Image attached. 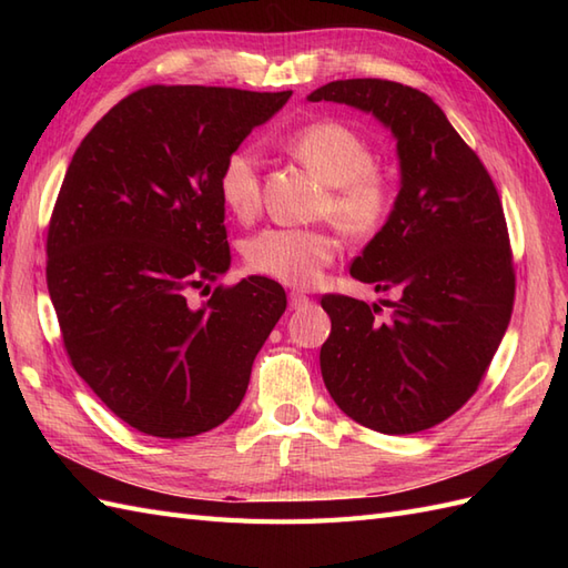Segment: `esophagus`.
I'll use <instances>...</instances> for the list:
<instances>
[{
  "label": "esophagus",
  "instance_id": "34e87169",
  "mask_svg": "<svg viewBox=\"0 0 568 568\" xmlns=\"http://www.w3.org/2000/svg\"><path fill=\"white\" fill-rule=\"evenodd\" d=\"M307 303H310V297H307L305 293H300V291H293V293H291V307L300 310V307H305Z\"/></svg>",
  "mask_w": 568,
  "mask_h": 568
}]
</instances>
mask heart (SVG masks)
I'll return each mask as SVG.
<instances>
[{"label":"heart","instance_id":"obj_1","mask_svg":"<svg viewBox=\"0 0 568 568\" xmlns=\"http://www.w3.org/2000/svg\"><path fill=\"white\" fill-rule=\"evenodd\" d=\"M285 151L327 185L324 214L346 236L368 241L393 220L397 180L388 168L373 163L371 143L342 122H312L285 139ZM220 195L239 220H253L261 207V168L253 151L226 155L220 171ZM339 239L332 229H263L246 244L251 271L285 285L305 287L336 258Z\"/></svg>","mask_w":568,"mask_h":568}]
</instances>
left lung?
Instances as JSON below:
<instances>
[{"label":"left lung","instance_id":"8db88e82","mask_svg":"<svg viewBox=\"0 0 568 568\" xmlns=\"http://www.w3.org/2000/svg\"><path fill=\"white\" fill-rule=\"evenodd\" d=\"M310 102L356 106L390 129L400 192L388 226L352 263L378 305L324 295L332 320L320 366L334 403L358 425L415 434L478 390L508 329L515 268L498 190L432 98L378 78L334 80Z\"/></svg>","mask_w":568,"mask_h":568}]
</instances>
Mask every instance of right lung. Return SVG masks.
Masks as SVG:
<instances>
[{"label": "right lung", "instance_id": "obj_1", "mask_svg": "<svg viewBox=\"0 0 568 568\" xmlns=\"http://www.w3.org/2000/svg\"><path fill=\"white\" fill-rule=\"evenodd\" d=\"M151 84L82 139L48 224L45 281L72 368L129 427L185 439L220 427L285 312L283 285L248 275L192 307L229 271L220 171L291 100Z\"/></svg>", "mask_w": 568, "mask_h": 568}]
</instances>
